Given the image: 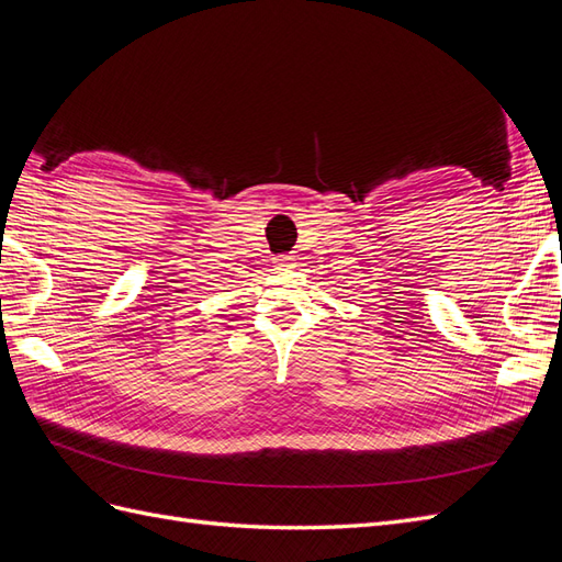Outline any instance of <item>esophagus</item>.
<instances>
[{"label":"esophagus","instance_id":"34e87169","mask_svg":"<svg viewBox=\"0 0 562 562\" xmlns=\"http://www.w3.org/2000/svg\"><path fill=\"white\" fill-rule=\"evenodd\" d=\"M274 267H277V269H281V271H285V269H293V267H295L293 255H279V258L274 260Z\"/></svg>","mask_w":562,"mask_h":562}]
</instances>
